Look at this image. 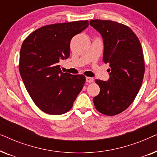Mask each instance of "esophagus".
<instances>
[{
	"instance_id": "1",
	"label": "esophagus",
	"mask_w": 157,
	"mask_h": 157,
	"mask_svg": "<svg viewBox=\"0 0 157 157\" xmlns=\"http://www.w3.org/2000/svg\"><path fill=\"white\" fill-rule=\"evenodd\" d=\"M86 82L88 83H93L94 79L93 78H91V77H86Z\"/></svg>"
}]
</instances>
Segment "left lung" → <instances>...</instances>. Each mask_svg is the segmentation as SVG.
<instances>
[{
  "label": "left lung",
  "mask_w": 157,
  "mask_h": 157,
  "mask_svg": "<svg viewBox=\"0 0 157 157\" xmlns=\"http://www.w3.org/2000/svg\"><path fill=\"white\" fill-rule=\"evenodd\" d=\"M90 25L102 36L103 61L110 66L108 81L95 80L100 93L94 98V106L103 114H119L134 101L142 83V48L136 34L125 25L98 19L90 21Z\"/></svg>",
  "instance_id": "left-lung-1"
}]
</instances>
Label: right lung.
Listing matches in <instances>:
<instances>
[{"mask_svg":"<svg viewBox=\"0 0 157 157\" xmlns=\"http://www.w3.org/2000/svg\"><path fill=\"white\" fill-rule=\"evenodd\" d=\"M88 26L87 20L45 25L23 41L21 76L32 100L44 113H66L82 90L86 77L63 73L59 63L69 57L71 38Z\"/></svg>","mask_w":157,"mask_h":157,"instance_id":"add662e5","label":"right lung"}]
</instances>
